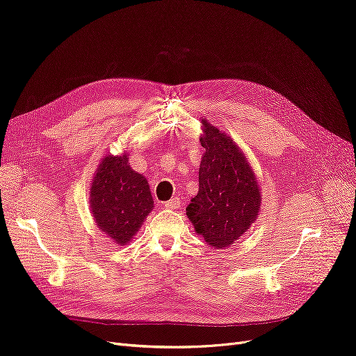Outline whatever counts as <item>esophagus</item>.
<instances>
[{
    "label": "esophagus",
    "mask_w": 356,
    "mask_h": 356,
    "mask_svg": "<svg viewBox=\"0 0 356 356\" xmlns=\"http://www.w3.org/2000/svg\"><path fill=\"white\" fill-rule=\"evenodd\" d=\"M179 207H180V199L179 197H173L172 200H167V202H164L165 209H177Z\"/></svg>",
    "instance_id": "obj_1"
}]
</instances>
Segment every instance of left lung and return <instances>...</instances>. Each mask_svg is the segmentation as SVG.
Returning a JSON list of instances; mask_svg holds the SVG:
<instances>
[{"mask_svg":"<svg viewBox=\"0 0 356 356\" xmlns=\"http://www.w3.org/2000/svg\"><path fill=\"white\" fill-rule=\"evenodd\" d=\"M205 148L199 165V192L191 199L186 215L197 234L225 249L256 221L260 189L252 165L233 140L202 119Z\"/></svg>","mask_w":356,"mask_h":356,"instance_id":"obj_1","label":"left lung"}]
</instances>
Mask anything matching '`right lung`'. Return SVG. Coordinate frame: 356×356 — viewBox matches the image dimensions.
<instances>
[{
    "instance_id": "1",
    "label": "right lung",
    "mask_w": 356,
    "mask_h": 356,
    "mask_svg": "<svg viewBox=\"0 0 356 356\" xmlns=\"http://www.w3.org/2000/svg\"><path fill=\"white\" fill-rule=\"evenodd\" d=\"M128 161L127 152L107 154L90 188V209L96 225L119 245L132 240L154 207L147 179L134 172Z\"/></svg>"
}]
</instances>
